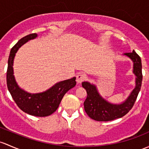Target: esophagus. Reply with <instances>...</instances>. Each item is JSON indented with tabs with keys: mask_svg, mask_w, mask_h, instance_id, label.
<instances>
[{
	"mask_svg": "<svg viewBox=\"0 0 149 149\" xmlns=\"http://www.w3.org/2000/svg\"><path fill=\"white\" fill-rule=\"evenodd\" d=\"M86 75L84 73H79V74L76 76V82L78 84H81L82 81H84L86 79Z\"/></svg>",
	"mask_w": 149,
	"mask_h": 149,
	"instance_id": "esophagus-1",
	"label": "esophagus"
}]
</instances>
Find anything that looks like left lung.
I'll return each instance as SVG.
<instances>
[{"label": "left lung", "mask_w": 149, "mask_h": 149, "mask_svg": "<svg viewBox=\"0 0 149 149\" xmlns=\"http://www.w3.org/2000/svg\"><path fill=\"white\" fill-rule=\"evenodd\" d=\"M133 62V73L135 75V88L126 100L120 103H113L101 96L95 84L88 81L82 82V86L86 90L87 98L84 101V110L92 119L98 121H109L119 118L132 109L140 91L142 83V65L141 58L135 51L123 54Z\"/></svg>", "instance_id": "left-lung-1"}]
</instances>
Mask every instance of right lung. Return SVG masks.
Returning a JSON list of instances; mask_svg holds the SVG:
<instances>
[{
	"label": "right lung",
	"instance_id": "right-lung-1",
	"mask_svg": "<svg viewBox=\"0 0 149 149\" xmlns=\"http://www.w3.org/2000/svg\"><path fill=\"white\" fill-rule=\"evenodd\" d=\"M36 33H31L22 38L10 50L8 61L6 81L7 86L17 106L23 111L38 117L50 116L57 110L63 97L76 86V77L56 83L46 91L31 93L26 91L17 84L13 73V62L15 54L21 47L30 40L37 38Z\"/></svg>",
	"mask_w": 149,
	"mask_h": 149
}]
</instances>
